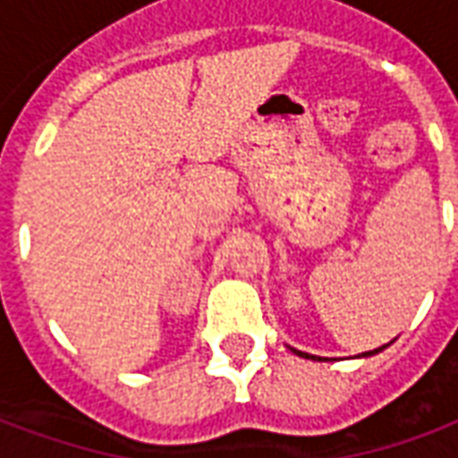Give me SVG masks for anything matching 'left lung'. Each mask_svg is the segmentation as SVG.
Returning a JSON list of instances; mask_svg holds the SVG:
<instances>
[{
  "label": "left lung",
  "instance_id": "8db88e82",
  "mask_svg": "<svg viewBox=\"0 0 458 458\" xmlns=\"http://www.w3.org/2000/svg\"><path fill=\"white\" fill-rule=\"evenodd\" d=\"M385 345H380V348H375V351H368V353H363V355H373V353H380V351H383ZM294 353H299L301 355V358H317V355H309V353H301V351H294ZM318 360H321V358H318Z\"/></svg>",
  "mask_w": 458,
  "mask_h": 458
}]
</instances>
